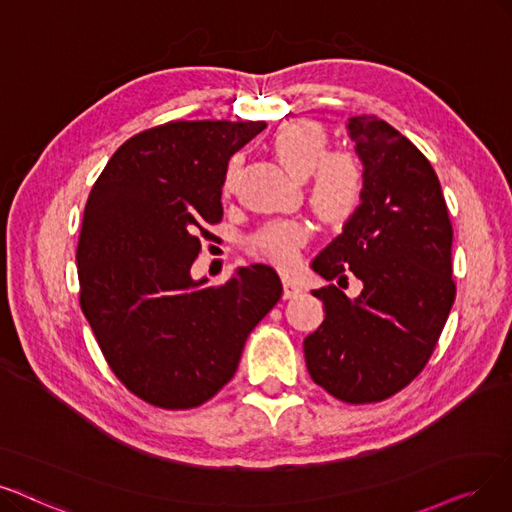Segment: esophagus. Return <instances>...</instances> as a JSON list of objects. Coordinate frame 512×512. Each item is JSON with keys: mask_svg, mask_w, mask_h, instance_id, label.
Masks as SVG:
<instances>
[{"mask_svg": "<svg viewBox=\"0 0 512 512\" xmlns=\"http://www.w3.org/2000/svg\"><path fill=\"white\" fill-rule=\"evenodd\" d=\"M300 285L288 277H283V300H292L296 296H300Z\"/></svg>", "mask_w": 512, "mask_h": 512, "instance_id": "34e87169", "label": "esophagus"}]
</instances>
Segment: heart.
Returning <instances> with one entry per match:
<instances>
[{
  "instance_id": "b5f03b06",
  "label": "heart",
  "mask_w": 512,
  "mask_h": 512,
  "mask_svg": "<svg viewBox=\"0 0 512 512\" xmlns=\"http://www.w3.org/2000/svg\"><path fill=\"white\" fill-rule=\"evenodd\" d=\"M271 147L281 166L294 176H309V203L315 216L332 227L353 220L365 199L367 176L363 161L355 151H330V136L315 121L296 119L283 124ZM237 161L224 170L222 191L233 187ZM309 239V229L298 220H277L260 227L248 237V250L254 256L267 258L277 267H292L300 248Z\"/></svg>"
}]
</instances>
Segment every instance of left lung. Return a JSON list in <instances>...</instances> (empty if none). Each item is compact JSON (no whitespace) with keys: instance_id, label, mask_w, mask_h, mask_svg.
Segmentation results:
<instances>
[{"instance_id":"1","label":"left lung","mask_w":512,"mask_h":512,"mask_svg":"<svg viewBox=\"0 0 512 512\" xmlns=\"http://www.w3.org/2000/svg\"><path fill=\"white\" fill-rule=\"evenodd\" d=\"M367 189L359 214L313 260L323 279L355 275L349 298L336 285L313 296L325 319L304 338L315 384L351 403H378L410 384L431 359L456 298L452 220L422 151L376 115L349 119Z\"/></svg>"}]
</instances>
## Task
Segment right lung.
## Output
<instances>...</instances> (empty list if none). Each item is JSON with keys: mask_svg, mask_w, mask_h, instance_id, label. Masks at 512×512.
<instances>
[{"mask_svg": "<svg viewBox=\"0 0 512 512\" xmlns=\"http://www.w3.org/2000/svg\"><path fill=\"white\" fill-rule=\"evenodd\" d=\"M264 121H168L121 145L88 195L77 243L79 304L111 372L161 410H193L235 372L281 298L267 264L206 288L191 264L222 220L229 159Z\"/></svg>", "mask_w": 512, "mask_h": 512, "instance_id": "obj_1", "label": "right lung"}]
</instances>
